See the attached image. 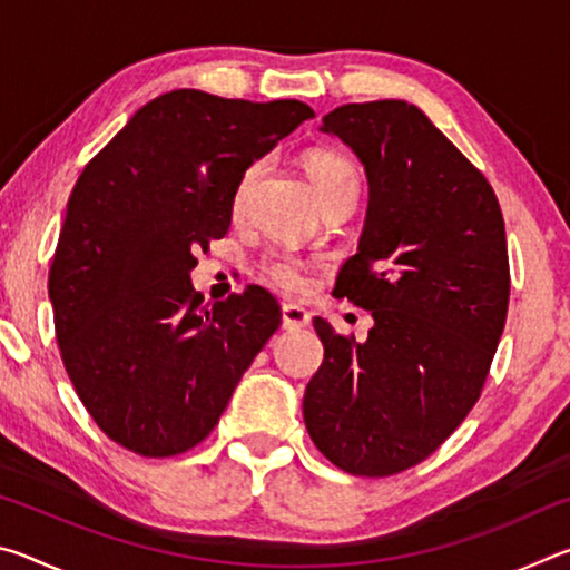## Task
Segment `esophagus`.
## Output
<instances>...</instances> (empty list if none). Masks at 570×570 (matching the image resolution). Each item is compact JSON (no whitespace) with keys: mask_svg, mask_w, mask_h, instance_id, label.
I'll return each mask as SVG.
<instances>
[{"mask_svg":"<svg viewBox=\"0 0 570 570\" xmlns=\"http://www.w3.org/2000/svg\"><path fill=\"white\" fill-rule=\"evenodd\" d=\"M312 322V316L304 306L298 304H284L282 306V326L288 332H296V330H304V326Z\"/></svg>","mask_w":570,"mask_h":570,"instance_id":"34e87169","label":"esophagus"}]
</instances>
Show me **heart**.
Masks as SVG:
<instances>
[{
  "mask_svg": "<svg viewBox=\"0 0 570 570\" xmlns=\"http://www.w3.org/2000/svg\"><path fill=\"white\" fill-rule=\"evenodd\" d=\"M304 168H306V176L312 178L316 193H320L322 204H326V200H332L336 196L356 198V190H360V173H356V168L346 158L326 150L308 153L304 160ZM262 170H264V163H254V166L244 173L234 198L236 210H240V206H244L248 190L256 183V178L262 176ZM264 274L268 282L276 284L278 288H286V292H294V288L302 286V266H298L296 258L288 254L266 256Z\"/></svg>",
  "mask_w": 570,
  "mask_h": 570,
  "instance_id": "obj_1",
  "label": "heart"
}]
</instances>
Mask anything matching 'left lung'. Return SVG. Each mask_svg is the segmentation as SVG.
Segmentation results:
<instances>
[{
  "label": "left lung",
  "instance_id": "8db88e82",
  "mask_svg": "<svg viewBox=\"0 0 570 570\" xmlns=\"http://www.w3.org/2000/svg\"><path fill=\"white\" fill-rule=\"evenodd\" d=\"M366 173L370 204L334 294L370 308L364 342L322 316L324 362L304 392L308 438L352 475L417 465L468 417L505 326V224L485 176L417 105L350 102L324 115Z\"/></svg>",
  "mask_w": 570,
  "mask_h": 570
}]
</instances>
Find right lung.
<instances>
[{"label":"right lung","mask_w":570,"mask_h":570,"mask_svg":"<svg viewBox=\"0 0 570 570\" xmlns=\"http://www.w3.org/2000/svg\"><path fill=\"white\" fill-rule=\"evenodd\" d=\"M308 118L298 100L173 90L77 178L50 268L55 332L77 397L118 445L196 448L282 324L262 286L200 306L193 254L226 236L254 160Z\"/></svg>","instance_id":"right-lung-1"}]
</instances>
